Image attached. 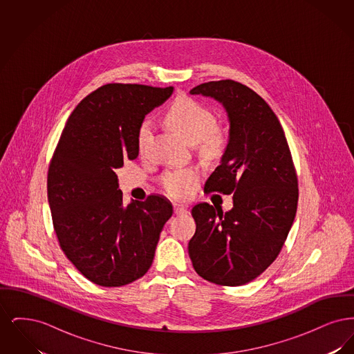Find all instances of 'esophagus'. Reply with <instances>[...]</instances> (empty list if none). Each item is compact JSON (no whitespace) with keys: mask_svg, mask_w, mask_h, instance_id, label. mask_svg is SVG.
Listing matches in <instances>:
<instances>
[{"mask_svg":"<svg viewBox=\"0 0 354 354\" xmlns=\"http://www.w3.org/2000/svg\"><path fill=\"white\" fill-rule=\"evenodd\" d=\"M174 212H175V215H185V214H187V208L183 207V205L175 204L174 205Z\"/></svg>","mask_w":354,"mask_h":354,"instance_id":"esophagus-1","label":"esophagus"}]
</instances>
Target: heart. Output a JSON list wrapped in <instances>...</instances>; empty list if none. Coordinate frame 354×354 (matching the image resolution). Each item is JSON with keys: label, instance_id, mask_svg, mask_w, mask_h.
I'll list each match as a JSON object with an SVG mask.
<instances>
[{"label": "heart", "instance_id": "1", "mask_svg": "<svg viewBox=\"0 0 354 354\" xmlns=\"http://www.w3.org/2000/svg\"><path fill=\"white\" fill-rule=\"evenodd\" d=\"M165 119L175 133L189 142H199L203 151L209 155H218L228 143V133L224 127L216 124L214 111L194 98L180 97L172 102ZM151 134V120L145 119L136 134V147L140 153L145 151ZM159 182L171 198L182 201L195 191L199 174L194 169H171L160 176Z\"/></svg>", "mask_w": 354, "mask_h": 354}]
</instances>
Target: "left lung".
<instances>
[{
    "label": "left lung",
    "instance_id": "obj_1",
    "mask_svg": "<svg viewBox=\"0 0 354 354\" xmlns=\"http://www.w3.org/2000/svg\"><path fill=\"white\" fill-rule=\"evenodd\" d=\"M189 93L215 98L228 113L230 140L204 191L234 195V207L227 212L208 203L192 207L196 232L188 253L204 280L244 286L276 260L296 216L292 153L276 114L248 86L221 80Z\"/></svg>",
    "mask_w": 354,
    "mask_h": 354
}]
</instances>
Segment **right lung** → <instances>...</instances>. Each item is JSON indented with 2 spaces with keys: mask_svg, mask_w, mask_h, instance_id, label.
<instances>
[{
  "mask_svg": "<svg viewBox=\"0 0 354 354\" xmlns=\"http://www.w3.org/2000/svg\"><path fill=\"white\" fill-rule=\"evenodd\" d=\"M172 91V86H101L74 109L53 152V227L62 252L97 286H126L142 277L174 212L162 195L124 205L115 174L138 156L136 134L146 114Z\"/></svg>",
  "mask_w": 354,
  "mask_h": 354,
  "instance_id": "obj_1",
  "label": "right lung"
}]
</instances>
